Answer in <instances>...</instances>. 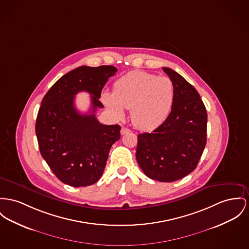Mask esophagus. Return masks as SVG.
Listing matches in <instances>:
<instances>
[{
  "instance_id": "obj_1",
  "label": "esophagus",
  "mask_w": 249,
  "mask_h": 249,
  "mask_svg": "<svg viewBox=\"0 0 249 249\" xmlns=\"http://www.w3.org/2000/svg\"><path fill=\"white\" fill-rule=\"evenodd\" d=\"M129 132H130V129H128V128L122 127V129H121V134H122V135H124V134H127V133Z\"/></svg>"
}]
</instances>
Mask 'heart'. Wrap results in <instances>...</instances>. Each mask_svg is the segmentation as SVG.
Instances as JSON below:
<instances>
[{
	"mask_svg": "<svg viewBox=\"0 0 249 249\" xmlns=\"http://www.w3.org/2000/svg\"><path fill=\"white\" fill-rule=\"evenodd\" d=\"M175 87L167 76H157L142 71H133L120 77L113 92L105 91L103 103L117 117L131 109L133 124L144 131L153 130L164 123L173 107Z\"/></svg>",
	"mask_w": 249,
	"mask_h": 249,
	"instance_id": "heart-1",
	"label": "heart"
}]
</instances>
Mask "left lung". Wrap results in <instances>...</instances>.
<instances>
[{
	"label": "left lung",
	"instance_id": "8db88e82",
	"mask_svg": "<svg viewBox=\"0 0 249 249\" xmlns=\"http://www.w3.org/2000/svg\"><path fill=\"white\" fill-rule=\"evenodd\" d=\"M162 70L175 87L172 110L153 132L138 135L136 159L151 179L173 182L198 164L207 142L208 115L194 86L177 71Z\"/></svg>",
	"mask_w": 249,
	"mask_h": 249
}]
</instances>
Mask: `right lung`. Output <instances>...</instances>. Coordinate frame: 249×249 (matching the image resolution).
I'll return each mask as SVG.
<instances>
[{"mask_svg":"<svg viewBox=\"0 0 249 249\" xmlns=\"http://www.w3.org/2000/svg\"><path fill=\"white\" fill-rule=\"evenodd\" d=\"M116 71L113 66L78 67L53 84L41 101L36 122L38 147L61 182L86 187L103 175L109 150L121 138V126L100 124L95 112L104 107L101 91ZM79 91L92 95L89 115L75 108L74 96Z\"/></svg>","mask_w":249,"mask_h":249,"instance_id":"add662e5","label":"right lung"}]
</instances>
